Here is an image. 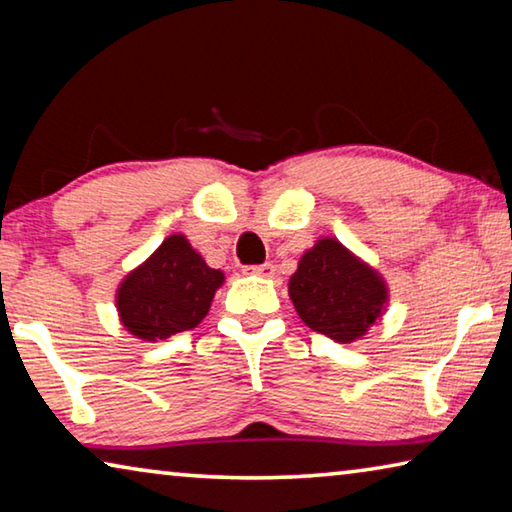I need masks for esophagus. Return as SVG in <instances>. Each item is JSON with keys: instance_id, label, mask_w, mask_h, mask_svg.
<instances>
[{"instance_id": "1", "label": "esophagus", "mask_w": 512, "mask_h": 512, "mask_svg": "<svg viewBox=\"0 0 512 512\" xmlns=\"http://www.w3.org/2000/svg\"><path fill=\"white\" fill-rule=\"evenodd\" d=\"M248 271H250V273H255V275H262V277H273V273H275V266H273L271 262H264V264L250 266Z\"/></svg>"}]
</instances>
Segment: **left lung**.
<instances>
[{
    "label": "left lung",
    "instance_id": "8db88e82",
    "mask_svg": "<svg viewBox=\"0 0 512 512\" xmlns=\"http://www.w3.org/2000/svg\"><path fill=\"white\" fill-rule=\"evenodd\" d=\"M289 296L307 327L336 343H352L375 325L388 302V289L384 277L341 241L325 237L300 257Z\"/></svg>",
    "mask_w": 512,
    "mask_h": 512
}]
</instances>
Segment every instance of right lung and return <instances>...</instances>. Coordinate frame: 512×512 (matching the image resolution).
Listing matches in <instances>:
<instances>
[{
    "mask_svg": "<svg viewBox=\"0 0 512 512\" xmlns=\"http://www.w3.org/2000/svg\"><path fill=\"white\" fill-rule=\"evenodd\" d=\"M221 284V271L207 266L183 235H171L119 284V318L137 339L164 341L201 323Z\"/></svg>",
    "mask_w": 512,
    "mask_h": 512,
    "instance_id": "right-lung-1",
    "label": "right lung"
}]
</instances>
